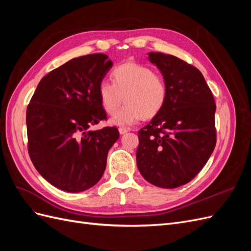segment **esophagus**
<instances>
[{
  "instance_id": "obj_1",
  "label": "esophagus",
  "mask_w": 251,
  "mask_h": 251,
  "mask_svg": "<svg viewBox=\"0 0 251 251\" xmlns=\"http://www.w3.org/2000/svg\"><path fill=\"white\" fill-rule=\"evenodd\" d=\"M118 131H119L120 135H125L126 133H127L128 131H130V128H127V127H119Z\"/></svg>"
}]
</instances>
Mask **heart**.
<instances>
[{
  "label": "heart",
  "instance_id": "obj_1",
  "mask_svg": "<svg viewBox=\"0 0 251 251\" xmlns=\"http://www.w3.org/2000/svg\"><path fill=\"white\" fill-rule=\"evenodd\" d=\"M112 82L103 80L98 86V98L102 109L114 115L110 123L115 126H132L142 118L157 116L168 100V87L161 75L140 64L127 63L116 67L111 73Z\"/></svg>",
  "mask_w": 251,
  "mask_h": 251
}]
</instances>
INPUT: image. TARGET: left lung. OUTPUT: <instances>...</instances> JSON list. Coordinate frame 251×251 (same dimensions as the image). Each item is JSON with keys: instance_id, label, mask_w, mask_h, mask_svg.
Instances as JSON below:
<instances>
[{"instance_id": "8db88e82", "label": "left lung", "mask_w": 251, "mask_h": 251, "mask_svg": "<svg viewBox=\"0 0 251 251\" xmlns=\"http://www.w3.org/2000/svg\"><path fill=\"white\" fill-rule=\"evenodd\" d=\"M149 59L163 75L168 100L138 132L136 160L150 183L175 188L193 180L214 151L216 103L196 67L160 52H150Z\"/></svg>"}]
</instances>
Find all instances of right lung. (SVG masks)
Segmentation results:
<instances>
[{"instance_id": "right-lung-1", "label": "right lung", "mask_w": 251, "mask_h": 251, "mask_svg": "<svg viewBox=\"0 0 251 251\" xmlns=\"http://www.w3.org/2000/svg\"><path fill=\"white\" fill-rule=\"evenodd\" d=\"M112 66L102 53L73 58L42 78L28 104L30 159L41 176L62 191L79 193L95 185L119 138L115 126L89 131L107 119L98 86Z\"/></svg>"}]
</instances>
